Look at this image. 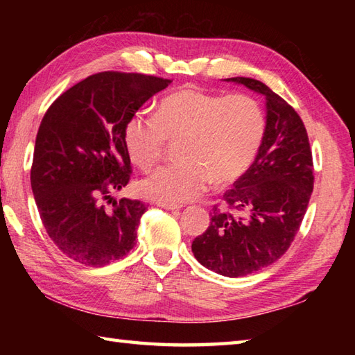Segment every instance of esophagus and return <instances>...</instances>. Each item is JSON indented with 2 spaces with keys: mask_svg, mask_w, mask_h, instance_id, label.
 I'll return each instance as SVG.
<instances>
[{
  "mask_svg": "<svg viewBox=\"0 0 355 355\" xmlns=\"http://www.w3.org/2000/svg\"><path fill=\"white\" fill-rule=\"evenodd\" d=\"M158 206L166 209V210H178V209H180V206H177V205H169V202H158Z\"/></svg>",
  "mask_w": 355,
  "mask_h": 355,
  "instance_id": "obj_1",
  "label": "esophagus"
}]
</instances>
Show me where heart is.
Returning a JSON list of instances; mask_svg holds the SVG:
<instances>
[{"label":"heart","mask_w":355,"mask_h":355,"mask_svg":"<svg viewBox=\"0 0 355 355\" xmlns=\"http://www.w3.org/2000/svg\"><path fill=\"white\" fill-rule=\"evenodd\" d=\"M266 134V114L247 94L221 96L186 87L166 96L157 114L137 111L125 125L131 160L150 169L162 160L169 141L180 140L183 162L150 172L140 191L169 205L187 202L215 183L235 182L254 162Z\"/></svg>","instance_id":"heart-1"}]
</instances>
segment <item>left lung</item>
Returning a JSON list of instances; mask_svg holds the SVG:
<instances>
[{"label":"left lung","mask_w":355,"mask_h":355,"mask_svg":"<svg viewBox=\"0 0 355 355\" xmlns=\"http://www.w3.org/2000/svg\"><path fill=\"white\" fill-rule=\"evenodd\" d=\"M263 94L267 125L253 164L215 205L210 225L192 243L195 258L227 277L252 275L288 250L314 186L310 140L302 119L281 96L250 78H229Z\"/></svg>","instance_id":"obj_1"}]
</instances>
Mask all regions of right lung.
Instances as JSON below:
<instances>
[{"label": "right lung", "mask_w": 355, "mask_h": 355, "mask_svg": "<svg viewBox=\"0 0 355 355\" xmlns=\"http://www.w3.org/2000/svg\"><path fill=\"white\" fill-rule=\"evenodd\" d=\"M171 82L140 73H96L59 96L42 117L30 183L50 239L82 266H108L135 245L146 206L111 198L131 178L125 125Z\"/></svg>", "instance_id": "1"}]
</instances>
